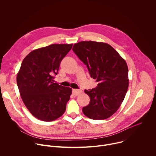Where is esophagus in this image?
Wrapping results in <instances>:
<instances>
[{"label":"esophagus","instance_id":"1","mask_svg":"<svg viewBox=\"0 0 156 156\" xmlns=\"http://www.w3.org/2000/svg\"><path fill=\"white\" fill-rule=\"evenodd\" d=\"M82 93V91L81 90H73L72 91V94L75 96H78L80 94H81Z\"/></svg>","mask_w":156,"mask_h":156}]
</instances>
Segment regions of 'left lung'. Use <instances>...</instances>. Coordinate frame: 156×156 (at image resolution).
Wrapping results in <instances>:
<instances>
[{"label": "left lung", "mask_w": 156, "mask_h": 156, "mask_svg": "<svg viewBox=\"0 0 156 156\" xmlns=\"http://www.w3.org/2000/svg\"><path fill=\"white\" fill-rule=\"evenodd\" d=\"M73 51L87 66L98 86L84 90L90 96L83 112L93 120H104L115 113L122 103L128 87L126 63L109 44L94 41L75 44Z\"/></svg>", "instance_id": "8db88e82"}]
</instances>
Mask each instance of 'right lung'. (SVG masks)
I'll return each mask as SVG.
<instances>
[{
	"mask_svg": "<svg viewBox=\"0 0 156 156\" xmlns=\"http://www.w3.org/2000/svg\"><path fill=\"white\" fill-rule=\"evenodd\" d=\"M73 44H51L31 52L23 59L16 82L25 106L36 118L51 122L66 110L72 89L54 83L62 60Z\"/></svg>",
	"mask_w": 156,
	"mask_h": 156,
	"instance_id": "obj_1",
	"label": "right lung"
}]
</instances>
